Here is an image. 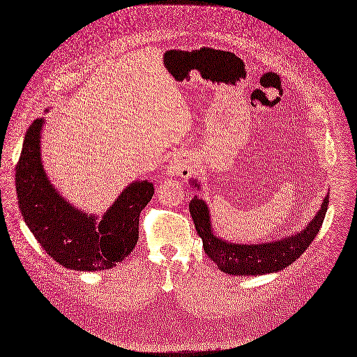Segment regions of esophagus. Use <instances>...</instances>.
Returning <instances> with one entry per match:
<instances>
[{"label": "esophagus", "mask_w": 357, "mask_h": 357, "mask_svg": "<svg viewBox=\"0 0 357 357\" xmlns=\"http://www.w3.org/2000/svg\"><path fill=\"white\" fill-rule=\"evenodd\" d=\"M167 173L172 177H189L193 173V162L188 154L178 152L167 165Z\"/></svg>", "instance_id": "esophagus-1"}]
</instances>
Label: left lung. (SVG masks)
Returning a JSON list of instances; mask_svg holds the SVG:
<instances>
[{
    "mask_svg": "<svg viewBox=\"0 0 357 357\" xmlns=\"http://www.w3.org/2000/svg\"><path fill=\"white\" fill-rule=\"evenodd\" d=\"M192 188L202 192V185L197 180L192 178ZM328 208V195L321 203V208L312 220L305 225L303 229L284 235L282 240L268 241L261 244H238L222 240L213 231L211 211L206 202L195 196L189 203L190 215L193 218L195 228L203 241V250L218 268L232 276H257L266 273H276L292 264L303 251L314 241L315 235L324 222Z\"/></svg>",
    "mask_w": 357,
    "mask_h": 357,
    "instance_id": "1",
    "label": "left lung"
}]
</instances>
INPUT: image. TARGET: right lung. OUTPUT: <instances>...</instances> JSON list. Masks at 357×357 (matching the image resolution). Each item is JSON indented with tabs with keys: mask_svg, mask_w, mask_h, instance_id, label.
Instances as JSON below:
<instances>
[{
	"mask_svg": "<svg viewBox=\"0 0 357 357\" xmlns=\"http://www.w3.org/2000/svg\"><path fill=\"white\" fill-rule=\"evenodd\" d=\"M43 125V117L30 125L15 167L17 200L24 222L46 254L63 267L77 271L112 268L137 245L139 213L154 196V184L135 180L103 216L86 213L56 190L45 172Z\"/></svg>",
	"mask_w": 357,
	"mask_h": 357,
	"instance_id": "right-lung-1",
	"label": "right lung"
}]
</instances>
